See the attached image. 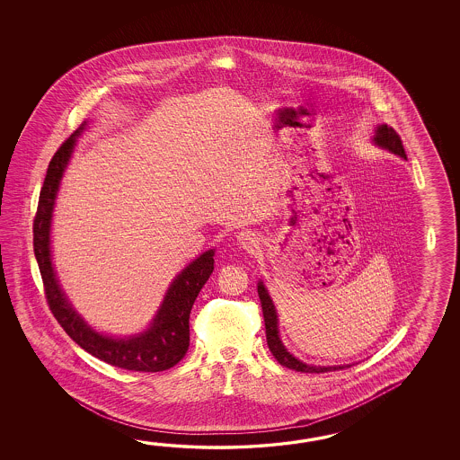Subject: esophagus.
<instances>
[{
	"mask_svg": "<svg viewBox=\"0 0 460 460\" xmlns=\"http://www.w3.org/2000/svg\"><path fill=\"white\" fill-rule=\"evenodd\" d=\"M238 244L244 250H253L258 246V240L252 234H238Z\"/></svg>",
	"mask_w": 460,
	"mask_h": 460,
	"instance_id": "34e87169",
	"label": "esophagus"
}]
</instances>
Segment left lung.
<instances>
[{
	"mask_svg": "<svg viewBox=\"0 0 460 460\" xmlns=\"http://www.w3.org/2000/svg\"><path fill=\"white\" fill-rule=\"evenodd\" d=\"M375 145L380 147L388 149L391 153L398 155V156L406 159V153L402 147V141H401L400 135L388 127V125H380L375 129V137H373ZM258 296L261 301V307H263L264 327H266V342L270 350L273 353L274 358L281 363L286 368H291L296 372L301 373H325L335 372V370H342L345 367L350 365H335V367H315V365H307V363L297 360L294 355L286 350L281 339H279V331H278V314L274 309L273 301L270 297V294L266 291L264 284L260 281L258 283Z\"/></svg>",
	"mask_w": 460,
	"mask_h": 460,
	"instance_id": "left-lung-1",
	"label": "left lung"
}]
</instances>
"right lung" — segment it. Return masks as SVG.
<instances>
[{
	"label": "right lung",
	"instance_id": "obj_1",
	"mask_svg": "<svg viewBox=\"0 0 460 460\" xmlns=\"http://www.w3.org/2000/svg\"><path fill=\"white\" fill-rule=\"evenodd\" d=\"M84 129L85 121L62 143L50 159L34 217V254L40 264L48 304L70 339L95 358L131 372H164L181 362L189 349V315L197 294L200 293L202 286L214 271L216 250L200 254L181 274H177L167 289L156 317L145 332L118 339L95 332L87 325L60 289L50 258V222L56 196L77 137Z\"/></svg>",
	"mask_w": 460,
	"mask_h": 460
}]
</instances>
